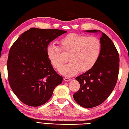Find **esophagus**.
<instances>
[{
    "instance_id": "esophagus-1",
    "label": "esophagus",
    "mask_w": 129,
    "mask_h": 129,
    "mask_svg": "<svg viewBox=\"0 0 129 129\" xmlns=\"http://www.w3.org/2000/svg\"><path fill=\"white\" fill-rule=\"evenodd\" d=\"M64 79V81H66V82H69V81L71 80V79H70V78H67V77L64 78V79Z\"/></svg>"
}]
</instances>
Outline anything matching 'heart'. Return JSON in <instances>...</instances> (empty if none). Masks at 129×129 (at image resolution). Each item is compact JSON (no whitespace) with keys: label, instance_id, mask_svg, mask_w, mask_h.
Listing matches in <instances>:
<instances>
[{"label":"heart","instance_id":"b5f03b06","mask_svg":"<svg viewBox=\"0 0 129 129\" xmlns=\"http://www.w3.org/2000/svg\"><path fill=\"white\" fill-rule=\"evenodd\" d=\"M58 44L59 47L54 44L47 46V56L54 68L59 70L65 62L62 51L69 54V62L60 70L66 76H74L79 71L89 70L96 64L101 53V42L94 36L71 33L60 38Z\"/></svg>","mask_w":129,"mask_h":129}]
</instances>
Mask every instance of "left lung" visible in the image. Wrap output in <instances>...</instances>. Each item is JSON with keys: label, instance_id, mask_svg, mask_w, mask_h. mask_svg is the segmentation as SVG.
<instances>
[{"label": "left lung", "instance_id": "left-lung-1", "mask_svg": "<svg viewBox=\"0 0 129 129\" xmlns=\"http://www.w3.org/2000/svg\"><path fill=\"white\" fill-rule=\"evenodd\" d=\"M98 32V30H86ZM100 56L94 66L75 79L80 89L74 94V100L81 107L91 108L104 102L113 91L118 79L119 57L113 42L102 32Z\"/></svg>", "mask_w": 129, "mask_h": 129}]
</instances>
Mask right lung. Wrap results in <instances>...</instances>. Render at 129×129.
Here are the masks:
<instances>
[{
    "instance_id": "right-lung-1",
    "label": "right lung",
    "mask_w": 129,
    "mask_h": 129,
    "mask_svg": "<svg viewBox=\"0 0 129 129\" xmlns=\"http://www.w3.org/2000/svg\"><path fill=\"white\" fill-rule=\"evenodd\" d=\"M67 31L31 28L13 43L7 60L8 82L17 98L30 107L48 101L62 76L54 70L46 54L49 43Z\"/></svg>"
}]
</instances>
